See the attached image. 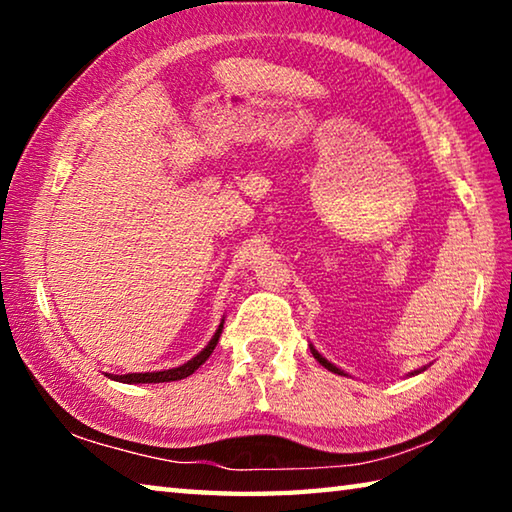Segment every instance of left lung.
Masks as SVG:
<instances>
[{
    "label": "left lung",
    "mask_w": 512,
    "mask_h": 512,
    "mask_svg": "<svg viewBox=\"0 0 512 512\" xmlns=\"http://www.w3.org/2000/svg\"><path fill=\"white\" fill-rule=\"evenodd\" d=\"M309 348H311V354H314V359H316V361L320 363V366H325L327 370H332V372H336V375H345V372H343L341 368H336L332 361H327V359L323 357V354H320V352H318V350L314 348V345H309ZM422 370H424V368H422ZM422 370H413V372H411V375H418V372H422Z\"/></svg>",
    "instance_id": "1"
}]
</instances>
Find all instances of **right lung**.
Returning a JSON list of instances; mask_svg holds the SVG:
<instances>
[{
    "label": "right lung",
    "instance_id": "obj_1",
    "mask_svg": "<svg viewBox=\"0 0 512 512\" xmlns=\"http://www.w3.org/2000/svg\"><path fill=\"white\" fill-rule=\"evenodd\" d=\"M221 332H223V320H221V325L216 327V332L210 339V343H207L205 348L196 354V357H192L187 363H183V366H178V368L158 370V372H128V375H108V372H106V377L121 381V384H162V381L185 379V377L192 375V372L201 368L207 359H210V354L214 352L216 343H219Z\"/></svg>",
    "mask_w": 512,
    "mask_h": 512
}]
</instances>
